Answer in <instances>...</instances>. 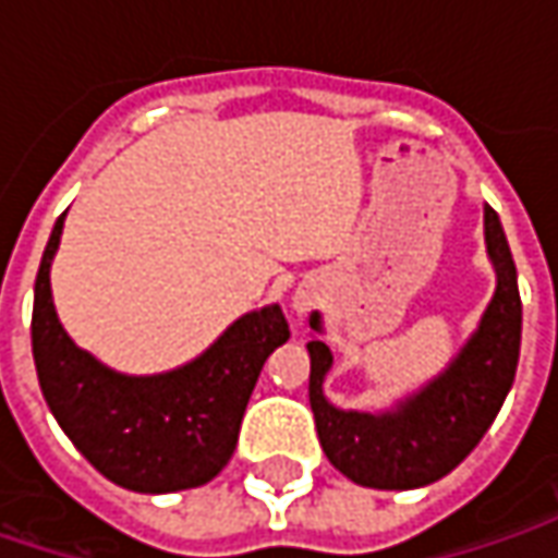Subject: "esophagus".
I'll list each match as a JSON object with an SVG mask.
<instances>
[{
  "mask_svg": "<svg viewBox=\"0 0 558 558\" xmlns=\"http://www.w3.org/2000/svg\"><path fill=\"white\" fill-rule=\"evenodd\" d=\"M291 307L298 313H307L313 307V294H307V291H298L294 298H291Z\"/></svg>",
  "mask_w": 558,
  "mask_h": 558,
  "instance_id": "esophagus-1",
  "label": "esophagus"
}]
</instances>
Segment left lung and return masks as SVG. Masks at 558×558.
Returning <instances> with one entry per match:
<instances>
[{
  "instance_id": "obj_1",
  "label": "left lung",
  "mask_w": 558,
  "mask_h": 558,
  "mask_svg": "<svg viewBox=\"0 0 558 558\" xmlns=\"http://www.w3.org/2000/svg\"><path fill=\"white\" fill-rule=\"evenodd\" d=\"M484 242L497 269V291L478 332L457 360L422 391L400 400L388 413L338 410L323 395L332 351L307 341L311 351V410L326 457L341 475L363 487L410 490L453 472L484 438L512 388L522 344V298L512 251L494 207H484ZM313 332H323L319 313Z\"/></svg>"
}]
</instances>
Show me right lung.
Returning a JSON list of instances; mask_svg holds the SVG:
<instances>
[{
	"label": "right lung",
	"mask_w": 558,
	"mask_h": 558,
	"mask_svg": "<svg viewBox=\"0 0 558 558\" xmlns=\"http://www.w3.org/2000/svg\"><path fill=\"white\" fill-rule=\"evenodd\" d=\"M54 220L33 289V363L43 397L74 447L108 482L173 494L220 475L239 440L247 397L267 356L289 341L279 304L235 319L202 356L161 375H123L80 351L58 323L49 267Z\"/></svg>",
	"instance_id": "obj_1"
}]
</instances>
